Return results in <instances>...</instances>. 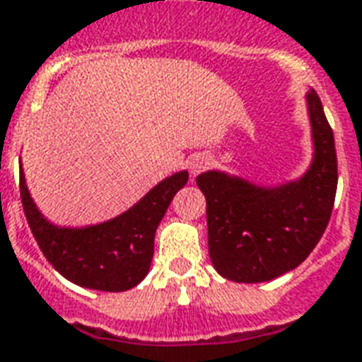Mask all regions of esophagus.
Segmentation results:
<instances>
[{"mask_svg":"<svg viewBox=\"0 0 362 362\" xmlns=\"http://www.w3.org/2000/svg\"><path fill=\"white\" fill-rule=\"evenodd\" d=\"M210 165V160L206 158V156H202V154H198V156H194V158L189 162V168H191V173H194V175H198L200 171H204L206 168Z\"/></svg>","mask_w":362,"mask_h":362,"instance_id":"34e87169","label":"esophagus"}]
</instances>
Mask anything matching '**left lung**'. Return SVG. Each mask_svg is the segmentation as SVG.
I'll list each match as a JSON object with an SVG mask.
<instances>
[{
    "instance_id": "1",
    "label": "left lung",
    "mask_w": 362,
    "mask_h": 362,
    "mask_svg": "<svg viewBox=\"0 0 362 362\" xmlns=\"http://www.w3.org/2000/svg\"><path fill=\"white\" fill-rule=\"evenodd\" d=\"M307 105L315 160L301 181L262 189L219 171L197 177L206 197L211 263L229 281L252 284L292 271L328 227L338 189L334 133L315 89L307 95Z\"/></svg>"
}]
</instances>
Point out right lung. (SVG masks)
<instances>
[{"instance_id": "obj_1", "label": "right lung", "mask_w": 362, "mask_h": 362, "mask_svg": "<svg viewBox=\"0 0 362 362\" xmlns=\"http://www.w3.org/2000/svg\"><path fill=\"white\" fill-rule=\"evenodd\" d=\"M189 181L179 171L156 185L132 210L88 229H59L40 216L21 173V200L32 235L53 267L78 286L124 292L137 286L151 267L154 235L168 206Z\"/></svg>"}]
</instances>
